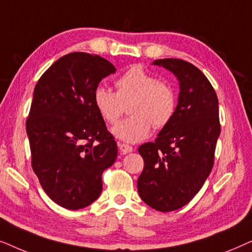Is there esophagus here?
Returning <instances> with one entry per match:
<instances>
[{
    "label": "esophagus",
    "mask_w": 252,
    "mask_h": 252,
    "mask_svg": "<svg viewBox=\"0 0 252 252\" xmlns=\"http://www.w3.org/2000/svg\"><path fill=\"white\" fill-rule=\"evenodd\" d=\"M118 147H119L120 153H122L123 155H126V154L132 153V151H133V147H132V146H129V144H126V143H119V144H118Z\"/></svg>",
    "instance_id": "obj_1"
}]
</instances>
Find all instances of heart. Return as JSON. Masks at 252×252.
I'll return each instance as SVG.
<instances>
[{"label":"heart","mask_w":252,"mask_h":252,"mask_svg":"<svg viewBox=\"0 0 252 252\" xmlns=\"http://www.w3.org/2000/svg\"><path fill=\"white\" fill-rule=\"evenodd\" d=\"M116 93L98 87L94 92V104L102 118L115 124L128 105V118L112 128L118 139L126 142H139L148 136L151 126L161 129L173 119L177 111V94L168 84L141 66H132L115 82Z\"/></svg>","instance_id":"heart-1"}]
</instances>
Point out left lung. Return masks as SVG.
I'll list each match as a JSON object with an SVG mask.
<instances>
[{
	"label": "left lung",
	"instance_id": "8db88e82",
	"mask_svg": "<svg viewBox=\"0 0 252 252\" xmlns=\"http://www.w3.org/2000/svg\"><path fill=\"white\" fill-rule=\"evenodd\" d=\"M153 64L178 78L180 93L171 123L155 142L139 147L144 167L137 190L150 208L170 212L190 202L212 170L220 134L218 97L208 78L191 63L164 58Z\"/></svg>",
	"mask_w": 252,
	"mask_h": 252
}]
</instances>
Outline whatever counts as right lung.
Segmentation results:
<instances>
[{"label": "right lung", "mask_w": 252, "mask_h": 252, "mask_svg": "<svg viewBox=\"0 0 252 252\" xmlns=\"http://www.w3.org/2000/svg\"><path fill=\"white\" fill-rule=\"evenodd\" d=\"M116 67L97 55L71 53L37 81L26 132L32 168L58 205L79 210L102 191V173L118 148L94 104V92Z\"/></svg>", "instance_id": "right-lung-1"}]
</instances>
